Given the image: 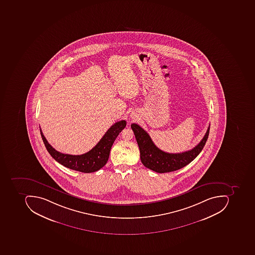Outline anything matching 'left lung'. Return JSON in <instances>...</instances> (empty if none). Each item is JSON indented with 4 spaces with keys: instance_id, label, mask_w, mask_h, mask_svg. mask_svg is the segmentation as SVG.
Masks as SVG:
<instances>
[{
    "instance_id": "8db88e82",
    "label": "left lung",
    "mask_w": 255,
    "mask_h": 255,
    "mask_svg": "<svg viewBox=\"0 0 255 255\" xmlns=\"http://www.w3.org/2000/svg\"><path fill=\"white\" fill-rule=\"evenodd\" d=\"M140 151V159L144 166L158 173L174 172L193 161L203 149L209 135L210 126L199 143L182 153H167L156 147L146 131L135 124L131 125Z\"/></svg>"
}]
</instances>
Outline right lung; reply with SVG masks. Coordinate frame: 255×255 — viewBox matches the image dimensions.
Returning a JSON list of instances; mask_svg holds the SVG:
<instances>
[{
  "label": "right lung",
  "instance_id": "right-lung-1",
  "mask_svg": "<svg viewBox=\"0 0 255 255\" xmlns=\"http://www.w3.org/2000/svg\"><path fill=\"white\" fill-rule=\"evenodd\" d=\"M126 126H127V122L125 120L117 122L107 130L105 135L100 139L96 146L87 153L79 155L63 154L54 149L48 143L40 128V131L46 148L50 155L57 162L70 169L84 172V173H90V172H97L107 164L110 156L112 145L122 130L125 128Z\"/></svg>",
  "mask_w": 255,
  "mask_h": 255
}]
</instances>
